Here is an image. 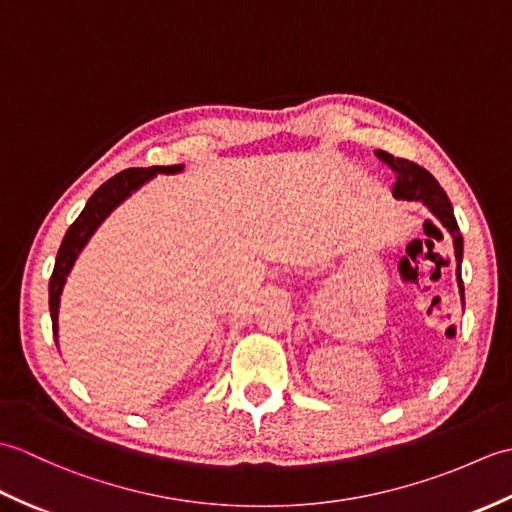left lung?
Segmentation results:
<instances>
[{"instance_id": "1", "label": "left lung", "mask_w": 512, "mask_h": 512, "mask_svg": "<svg viewBox=\"0 0 512 512\" xmlns=\"http://www.w3.org/2000/svg\"><path fill=\"white\" fill-rule=\"evenodd\" d=\"M376 158L396 173L394 182V198L396 200H407V202H422L429 206V211L438 217L440 224L447 228L453 237V248H455V262H458V270H455V277H458L460 295L464 299V286H462V253H464V242L460 235V226L455 222L453 206L447 198V193L438 184V180L431 176V173L416 165V162L405 160V158H394L387 151L376 149Z\"/></svg>"}]
</instances>
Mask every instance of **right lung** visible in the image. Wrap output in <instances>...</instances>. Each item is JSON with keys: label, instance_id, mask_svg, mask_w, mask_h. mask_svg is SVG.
Wrapping results in <instances>:
<instances>
[{"label": "right lung", "instance_id": "add662e5", "mask_svg": "<svg viewBox=\"0 0 512 512\" xmlns=\"http://www.w3.org/2000/svg\"><path fill=\"white\" fill-rule=\"evenodd\" d=\"M184 165H171V167H149V169H125L121 173H116L114 178L101 184L99 189L94 191L92 198L85 204V209L81 215L76 217L72 226L65 233L61 248L57 253V262H54V270L50 277V317H52V332L57 336V319H59V297L65 284V277L70 275V270L76 262V257L83 250V246L88 244V239L96 228L101 226V222L110 215L118 204H121L125 198H129L136 189L143 187L147 180H151L156 173H178L182 171Z\"/></svg>", "mask_w": 512, "mask_h": 512}]
</instances>
